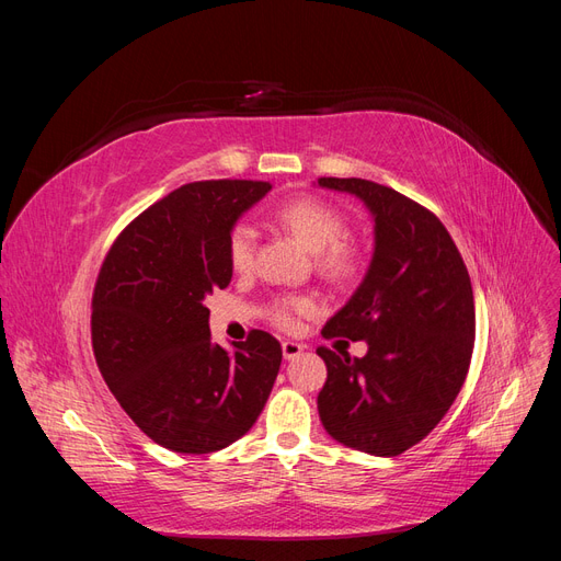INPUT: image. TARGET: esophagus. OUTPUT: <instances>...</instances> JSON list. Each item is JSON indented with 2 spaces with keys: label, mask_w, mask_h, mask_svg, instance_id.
<instances>
[{
  "label": "esophagus",
  "mask_w": 561,
  "mask_h": 561,
  "mask_svg": "<svg viewBox=\"0 0 561 561\" xmlns=\"http://www.w3.org/2000/svg\"><path fill=\"white\" fill-rule=\"evenodd\" d=\"M304 344H299V342H290V339H287V342H283V358L285 360H297L299 355L304 353Z\"/></svg>",
  "instance_id": "obj_1"
}]
</instances>
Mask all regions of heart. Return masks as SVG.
I'll return each instance as SVG.
<instances>
[{"mask_svg": "<svg viewBox=\"0 0 561 561\" xmlns=\"http://www.w3.org/2000/svg\"><path fill=\"white\" fill-rule=\"evenodd\" d=\"M278 225L290 231L295 239L316 254V266L322 276L332 280L348 278L355 264V250L344 239L346 233V219L330 203L301 196L285 201L283 206L276 208ZM254 248H257V233L245 222L236 225L229 231L227 254L233 271H248L254 262ZM316 309L313 299L309 297H285L276 301L274 320L280 328H293L299 316H307Z\"/></svg>", "mask_w": 561, "mask_h": 561, "instance_id": "b5f03b06", "label": "heart"}]
</instances>
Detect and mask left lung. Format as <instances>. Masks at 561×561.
I'll list each match as a JSON object with an SVG mask.
<instances>
[{
	"label": "left lung",
	"mask_w": 561,
	"mask_h": 561,
	"mask_svg": "<svg viewBox=\"0 0 561 561\" xmlns=\"http://www.w3.org/2000/svg\"><path fill=\"white\" fill-rule=\"evenodd\" d=\"M322 190L365 203L375 252L358 290L322 336L367 342L363 358L318 348L325 431L351 449L398 456L426 437L461 390L474 342L468 268L449 231L412 198L360 178H320Z\"/></svg>",
	"instance_id": "left-lung-1"
}]
</instances>
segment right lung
I'll list each match as a JSON object with an SVG mask.
<instances>
[{"label": "right lung", "instance_id": "right-lung-1", "mask_svg": "<svg viewBox=\"0 0 561 561\" xmlns=\"http://www.w3.org/2000/svg\"><path fill=\"white\" fill-rule=\"evenodd\" d=\"M268 182L206 180L171 192L122 231L100 268L91 336L105 383L147 437L210 454L262 414L283 351L252 330L233 353L210 339L206 297L233 268L227 241Z\"/></svg>", "mask_w": 561, "mask_h": 561}]
</instances>
